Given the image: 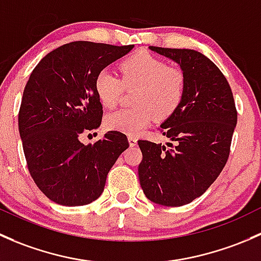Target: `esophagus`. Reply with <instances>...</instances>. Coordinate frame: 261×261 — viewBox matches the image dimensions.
Instances as JSON below:
<instances>
[{"mask_svg": "<svg viewBox=\"0 0 261 261\" xmlns=\"http://www.w3.org/2000/svg\"><path fill=\"white\" fill-rule=\"evenodd\" d=\"M128 142H129V146L130 147L137 146V138H136V137L129 136V137H128Z\"/></svg>", "mask_w": 261, "mask_h": 261, "instance_id": "obj_1", "label": "esophagus"}]
</instances>
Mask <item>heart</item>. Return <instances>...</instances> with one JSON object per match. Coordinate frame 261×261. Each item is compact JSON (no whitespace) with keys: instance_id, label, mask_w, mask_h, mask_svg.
I'll use <instances>...</instances> for the list:
<instances>
[{"instance_id":"heart-1","label":"heart","mask_w":261,"mask_h":261,"mask_svg":"<svg viewBox=\"0 0 261 261\" xmlns=\"http://www.w3.org/2000/svg\"><path fill=\"white\" fill-rule=\"evenodd\" d=\"M122 80L109 70L96 75L94 88L101 106L113 109L118 106L123 91L134 89L133 108L111 113L106 125L112 130L136 136L153 119H168L181 106L186 90V75L177 66L166 63L146 51H139L119 64Z\"/></svg>"}]
</instances>
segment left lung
Masks as SVG:
<instances>
[{
	"label": "left lung",
	"instance_id": "1",
	"mask_svg": "<svg viewBox=\"0 0 261 261\" xmlns=\"http://www.w3.org/2000/svg\"><path fill=\"white\" fill-rule=\"evenodd\" d=\"M149 49L178 64L186 75V90L178 109L161 124L171 142L138 141L143 154L139 182L152 202L187 205L214 184L226 165L238 122L235 101L226 77L201 53Z\"/></svg>",
	"mask_w": 261,
	"mask_h": 261
}]
</instances>
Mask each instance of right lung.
Wrapping results in <instances>:
<instances>
[{
  "label": "right lung",
  "instance_id": "1",
  "mask_svg": "<svg viewBox=\"0 0 261 261\" xmlns=\"http://www.w3.org/2000/svg\"><path fill=\"white\" fill-rule=\"evenodd\" d=\"M133 47L74 41L47 54L31 72L18 130L35 184L59 205L95 201L108 172L129 147L127 136L117 130L87 146L79 138L100 127L103 107L94 88L96 75Z\"/></svg>",
  "mask_w": 261,
  "mask_h": 261
}]
</instances>
